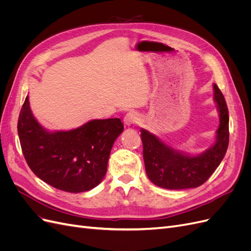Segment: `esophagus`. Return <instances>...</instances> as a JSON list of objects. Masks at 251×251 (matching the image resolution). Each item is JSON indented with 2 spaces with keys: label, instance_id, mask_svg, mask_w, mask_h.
Here are the masks:
<instances>
[{
  "label": "esophagus",
  "instance_id": "1",
  "mask_svg": "<svg viewBox=\"0 0 251 251\" xmlns=\"http://www.w3.org/2000/svg\"><path fill=\"white\" fill-rule=\"evenodd\" d=\"M138 120H139L138 114L134 111H131L126 114V116L124 118V123L126 126H132V125L137 124Z\"/></svg>",
  "mask_w": 251,
  "mask_h": 251
}]
</instances>
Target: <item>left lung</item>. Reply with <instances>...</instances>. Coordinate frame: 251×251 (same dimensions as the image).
Listing matches in <instances>:
<instances>
[{
  "instance_id": "obj_1",
  "label": "left lung",
  "mask_w": 251,
  "mask_h": 251,
  "mask_svg": "<svg viewBox=\"0 0 251 251\" xmlns=\"http://www.w3.org/2000/svg\"><path fill=\"white\" fill-rule=\"evenodd\" d=\"M215 101L220 113L216 143L198 156H188L163 143L155 135L141 130L143 160L149 179L159 187L185 189L202 185L221 163L229 143L228 109L217 85Z\"/></svg>"
}]
</instances>
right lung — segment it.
I'll return each mask as SVG.
<instances>
[{
  "mask_svg": "<svg viewBox=\"0 0 251 251\" xmlns=\"http://www.w3.org/2000/svg\"><path fill=\"white\" fill-rule=\"evenodd\" d=\"M124 131L119 118L91 120L71 131L48 132L30 110L28 96L20 112L18 133L31 171L68 193L88 192L102 181L114 141Z\"/></svg>",
  "mask_w": 251,
  "mask_h": 251,
  "instance_id": "add662e5",
  "label": "right lung"
}]
</instances>
